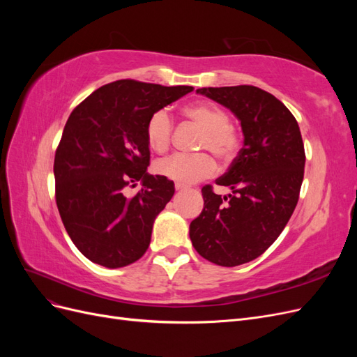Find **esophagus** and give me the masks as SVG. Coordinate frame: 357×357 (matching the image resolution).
<instances>
[{"label":"esophagus","instance_id":"1","mask_svg":"<svg viewBox=\"0 0 357 357\" xmlns=\"http://www.w3.org/2000/svg\"><path fill=\"white\" fill-rule=\"evenodd\" d=\"M186 189V186H183V185H180V183H176V190H185Z\"/></svg>","mask_w":357,"mask_h":357}]
</instances>
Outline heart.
<instances>
[{
  "label": "heart",
  "mask_w": 357,
  "mask_h": 357,
  "mask_svg": "<svg viewBox=\"0 0 357 357\" xmlns=\"http://www.w3.org/2000/svg\"><path fill=\"white\" fill-rule=\"evenodd\" d=\"M183 116L202 129L198 149L214 153L220 160L229 162L240 147V135L229 125V116L219 105L197 102L183 109ZM172 121L165 110H158L146 123V142L156 153H164L169 147ZM210 153L172 155L156 162L155 171L159 176L180 185H192L214 176L218 165Z\"/></svg>",
  "instance_id": "obj_1"
}]
</instances>
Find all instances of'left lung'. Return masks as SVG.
<instances>
[{"mask_svg":"<svg viewBox=\"0 0 357 357\" xmlns=\"http://www.w3.org/2000/svg\"><path fill=\"white\" fill-rule=\"evenodd\" d=\"M197 93L236 116L244 144L228 172L215 180L232 193L222 197L204 186V208L192 220L189 235L207 261L243 265L261 256L294 214L304 180V143L287 107L256 86L201 88Z\"/></svg>","mask_w":357,"mask_h":357,"instance_id":"8db88e82","label":"left lung"}]
</instances>
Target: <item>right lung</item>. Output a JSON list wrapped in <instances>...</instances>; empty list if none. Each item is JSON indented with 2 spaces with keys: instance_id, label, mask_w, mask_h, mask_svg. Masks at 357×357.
<instances>
[{
  "instance_id": "right-lung-1",
  "label": "right lung",
  "mask_w": 357,
  "mask_h": 357,
  "mask_svg": "<svg viewBox=\"0 0 357 357\" xmlns=\"http://www.w3.org/2000/svg\"><path fill=\"white\" fill-rule=\"evenodd\" d=\"M192 91L117 80L70 114L53 164L55 197L71 241L93 264L122 268L149 248L153 222L174 195V183L147 172L146 123ZM135 181L144 188L128 199L123 189Z\"/></svg>"
}]
</instances>
